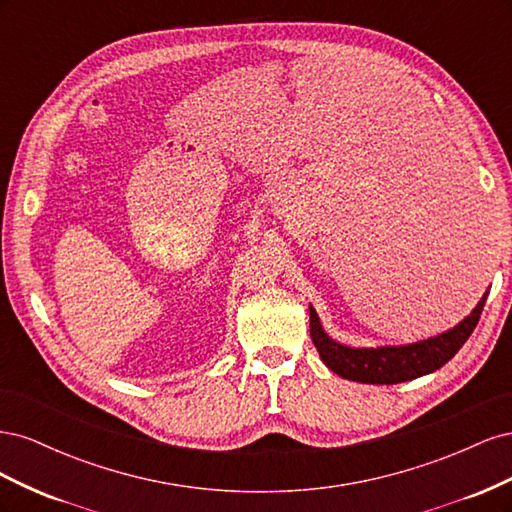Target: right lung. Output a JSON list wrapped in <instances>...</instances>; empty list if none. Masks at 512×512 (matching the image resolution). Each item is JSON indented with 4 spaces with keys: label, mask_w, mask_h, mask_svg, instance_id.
Wrapping results in <instances>:
<instances>
[{
    "label": "right lung",
    "mask_w": 512,
    "mask_h": 512,
    "mask_svg": "<svg viewBox=\"0 0 512 512\" xmlns=\"http://www.w3.org/2000/svg\"><path fill=\"white\" fill-rule=\"evenodd\" d=\"M485 301L487 292L472 309V314L463 318L457 327L406 346L350 348L339 344L324 333L314 307H309V335H312V342L318 348L324 365L335 371L337 376L363 384H399L427 376L451 361L472 335Z\"/></svg>",
    "instance_id": "obj_1"
}]
</instances>
